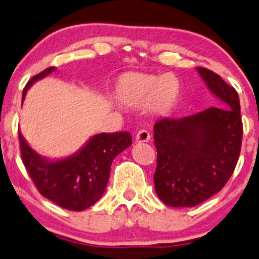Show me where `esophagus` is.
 I'll list each match as a JSON object with an SVG mask.
<instances>
[{"label": "esophagus", "instance_id": "34e87169", "mask_svg": "<svg viewBox=\"0 0 259 259\" xmlns=\"http://www.w3.org/2000/svg\"><path fill=\"white\" fill-rule=\"evenodd\" d=\"M151 139L150 133L146 132V130H139L137 133V137H135V143H148Z\"/></svg>", "mask_w": 259, "mask_h": 259}]
</instances>
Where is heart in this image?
Listing matches in <instances>:
<instances>
[{
  "label": "heart",
  "mask_w": 259,
  "mask_h": 259,
  "mask_svg": "<svg viewBox=\"0 0 259 259\" xmlns=\"http://www.w3.org/2000/svg\"><path fill=\"white\" fill-rule=\"evenodd\" d=\"M180 95L178 78L171 74L155 75L129 73L119 80L116 98L125 105H145L157 113H168Z\"/></svg>",
  "instance_id": "b5f03b06"
}]
</instances>
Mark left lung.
I'll use <instances>...</instances> for the list:
<instances>
[{"label":"left lung","instance_id":"obj_1","mask_svg":"<svg viewBox=\"0 0 259 259\" xmlns=\"http://www.w3.org/2000/svg\"><path fill=\"white\" fill-rule=\"evenodd\" d=\"M196 70L221 102L220 107L185 118L160 119L154 125L155 190L171 207H194L221 191L241 151L243 127L237 92L212 70Z\"/></svg>","mask_w":259,"mask_h":259}]
</instances>
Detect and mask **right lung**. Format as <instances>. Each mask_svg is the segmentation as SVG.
I'll return each mask as SVG.
<instances>
[{
  "label": "right lung",
  "instance_id": "1",
  "mask_svg": "<svg viewBox=\"0 0 259 259\" xmlns=\"http://www.w3.org/2000/svg\"><path fill=\"white\" fill-rule=\"evenodd\" d=\"M50 67L34 75L24 87L22 103L27 91L54 72ZM21 156L27 172L38 191L46 198L69 211H84L100 200L110 175V166L118 154L132 145L130 133L97 134L70 156L51 160L36 152L18 132Z\"/></svg>",
  "mask_w": 259,
  "mask_h": 259
}]
</instances>
